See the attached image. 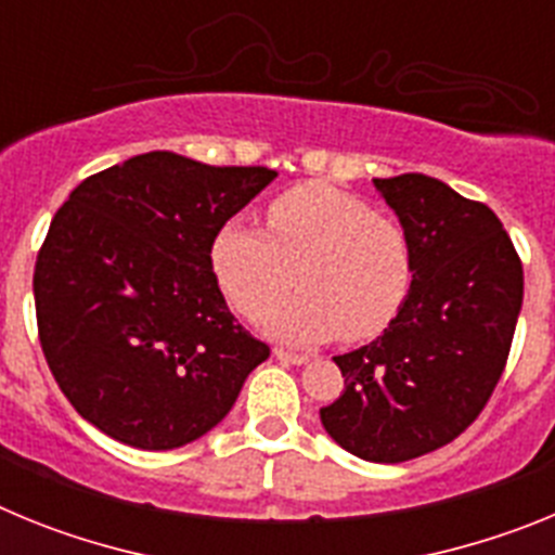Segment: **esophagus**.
Listing matches in <instances>:
<instances>
[{
    "mask_svg": "<svg viewBox=\"0 0 555 555\" xmlns=\"http://www.w3.org/2000/svg\"><path fill=\"white\" fill-rule=\"evenodd\" d=\"M274 358L283 361V364H306L308 352H294V350H283V347H274Z\"/></svg>",
    "mask_w": 555,
    "mask_h": 555,
    "instance_id": "34e87169",
    "label": "esophagus"
}]
</instances>
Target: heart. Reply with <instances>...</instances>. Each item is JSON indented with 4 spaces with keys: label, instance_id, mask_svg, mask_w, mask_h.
<instances>
[{
    "label": "heart",
    "instance_id": "heart-1",
    "mask_svg": "<svg viewBox=\"0 0 555 555\" xmlns=\"http://www.w3.org/2000/svg\"><path fill=\"white\" fill-rule=\"evenodd\" d=\"M267 233L224 222L210 269L230 306L258 317L294 281L300 292L263 325L283 341L375 338L395 322L414 281L403 224L331 183H297L267 205Z\"/></svg>",
    "mask_w": 555,
    "mask_h": 555
}]
</instances>
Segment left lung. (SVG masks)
Segmentation results:
<instances>
[{"mask_svg": "<svg viewBox=\"0 0 555 555\" xmlns=\"http://www.w3.org/2000/svg\"><path fill=\"white\" fill-rule=\"evenodd\" d=\"M411 242L414 281L384 336L336 356L345 391L320 409L347 453L400 464L453 442L506 370L522 261L503 222L428 175L375 180Z\"/></svg>", "mask_w": 555, "mask_h": 555, "instance_id": "left-lung-1", "label": "left lung"}]
</instances>
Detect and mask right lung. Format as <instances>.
<instances>
[{
    "label": "right lung",
    "mask_w": 555,
    "mask_h": 555,
    "mask_svg": "<svg viewBox=\"0 0 555 555\" xmlns=\"http://www.w3.org/2000/svg\"><path fill=\"white\" fill-rule=\"evenodd\" d=\"M278 171L144 152L82 180L38 249L41 350L77 414L171 450L219 425L269 347L210 269V242Z\"/></svg>",
    "instance_id": "obj_1"
}]
</instances>
